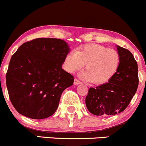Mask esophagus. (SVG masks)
<instances>
[{"mask_svg": "<svg viewBox=\"0 0 146 146\" xmlns=\"http://www.w3.org/2000/svg\"><path fill=\"white\" fill-rule=\"evenodd\" d=\"M81 84V82L80 81V80H78V79H75L74 80V84L75 85H78V84Z\"/></svg>", "mask_w": 146, "mask_h": 146, "instance_id": "34e87169", "label": "esophagus"}]
</instances>
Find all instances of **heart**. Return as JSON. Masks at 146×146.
Listing matches in <instances>:
<instances>
[{
    "label": "heart",
    "instance_id": "b5f03b06",
    "mask_svg": "<svg viewBox=\"0 0 146 146\" xmlns=\"http://www.w3.org/2000/svg\"><path fill=\"white\" fill-rule=\"evenodd\" d=\"M86 64V69L80 75L87 82L95 84L104 85L109 82L118 71L120 56L114 49H108L102 45L86 44L77 51H71L64 60V68L73 73L82 68Z\"/></svg>",
    "mask_w": 146,
    "mask_h": 146
}]
</instances>
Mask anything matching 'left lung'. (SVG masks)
I'll list each match as a JSON object with an SVG mask.
<instances>
[{
    "label": "left lung",
    "instance_id": "obj_1",
    "mask_svg": "<svg viewBox=\"0 0 146 146\" xmlns=\"http://www.w3.org/2000/svg\"><path fill=\"white\" fill-rule=\"evenodd\" d=\"M116 47L120 56L117 73L109 82L90 88L86 97L87 109L97 116L114 115L123 112L138 87V66L133 55L118 45Z\"/></svg>",
    "mask_w": 146,
    "mask_h": 146
}]
</instances>
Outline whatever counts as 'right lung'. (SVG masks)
Masks as SVG:
<instances>
[{"instance_id": "right-lung-1", "label": "right lung", "mask_w": 146, "mask_h": 146, "mask_svg": "<svg viewBox=\"0 0 146 146\" xmlns=\"http://www.w3.org/2000/svg\"><path fill=\"white\" fill-rule=\"evenodd\" d=\"M71 51L57 38H36L18 48L10 60L6 84L10 101L21 115L34 119L51 116L73 75L62 68Z\"/></svg>"}]
</instances>
